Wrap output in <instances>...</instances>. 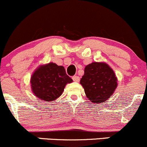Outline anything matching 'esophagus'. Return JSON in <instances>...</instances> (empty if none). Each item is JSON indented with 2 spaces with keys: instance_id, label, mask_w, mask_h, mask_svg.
<instances>
[{
  "instance_id": "1",
  "label": "esophagus",
  "mask_w": 147,
  "mask_h": 147,
  "mask_svg": "<svg viewBox=\"0 0 147 147\" xmlns=\"http://www.w3.org/2000/svg\"><path fill=\"white\" fill-rule=\"evenodd\" d=\"M72 80H73L74 82H79L80 81V78L78 76H73L72 77Z\"/></svg>"
}]
</instances>
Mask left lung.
<instances>
[{
    "label": "left lung",
    "instance_id": "left-lung-1",
    "mask_svg": "<svg viewBox=\"0 0 147 147\" xmlns=\"http://www.w3.org/2000/svg\"><path fill=\"white\" fill-rule=\"evenodd\" d=\"M80 84L87 98L99 104L110 98L117 87V78L107 63L94 62L85 67Z\"/></svg>",
    "mask_w": 147,
    "mask_h": 147
}]
</instances>
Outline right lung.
<instances>
[{"mask_svg": "<svg viewBox=\"0 0 147 147\" xmlns=\"http://www.w3.org/2000/svg\"><path fill=\"white\" fill-rule=\"evenodd\" d=\"M72 80L66 74L63 66L55 63L40 65L30 78L33 94L40 100L50 102L58 98L64 91L65 85Z\"/></svg>", "mask_w": 147, "mask_h": 147, "instance_id": "add662e5", "label": "right lung"}]
</instances>
